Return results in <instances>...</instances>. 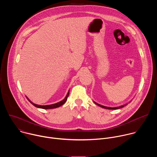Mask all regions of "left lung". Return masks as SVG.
<instances>
[{
  "label": "left lung",
  "instance_id": "1",
  "mask_svg": "<svg viewBox=\"0 0 157 157\" xmlns=\"http://www.w3.org/2000/svg\"><path fill=\"white\" fill-rule=\"evenodd\" d=\"M94 103H95L96 104H97L98 105H99V107H102V108H104V109H118L122 108V107H124L125 105H127V104H125L122 105H121V106H119V107H107V106H104V105H101V104H98V103H97V102H94Z\"/></svg>",
  "mask_w": 157,
  "mask_h": 157
}]
</instances>
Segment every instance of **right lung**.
<instances>
[{
  "mask_svg": "<svg viewBox=\"0 0 157 157\" xmlns=\"http://www.w3.org/2000/svg\"><path fill=\"white\" fill-rule=\"evenodd\" d=\"M69 93H70V91H68V93H67V94H66V97L64 98V99H63V100H62V101H61L60 102H57V103H55V104H50V105H38V104H35V103H33V102H32L27 96H26V98H27V99L30 101V102L31 103V104H32L34 106H35L36 107H38V108H40V109H55V108H57V107H59V106H61V105H63L65 102H66V101H67V99H68V96H69Z\"/></svg>",
  "mask_w": 157,
  "mask_h": 157,
  "instance_id": "obj_1",
  "label": "right lung"
}]
</instances>
